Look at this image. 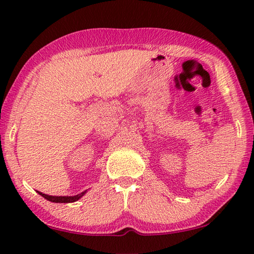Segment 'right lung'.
<instances>
[{
	"label": "right lung",
	"instance_id": "obj_1",
	"mask_svg": "<svg viewBox=\"0 0 254 254\" xmlns=\"http://www.w3.org/2000/svg\"><path fill=\"white\" fill-rule=\"evenodd\" d=\"M85 190L83 192H80L78 195H75V196H50V195H46V194H42V192L38 191L39 194L46 198L47 200L49 201H53V203H74V201H77L79 198H81L85 194H86Z\"/></svg>",
	"mask_w": 254,
	"mask_h": 254
}]
</instances>
